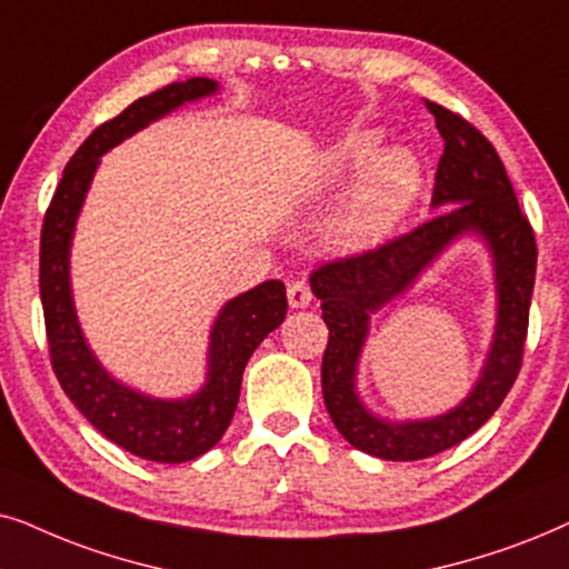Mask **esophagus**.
I'll return each mask as SVG.
<instances>
[{"instance_id":"esophagus-1","label":"esophagus","mask_w":569,"mask_h":569,"mask_svg":"<svg viewBox=\"0 0 569 569\" xmlns=\"http://www.w3.org/2000/svg\"><path fill=\"white\" fill-rule=\"evenodd\" d=\"M289 305L293 309H305L312 305V291H309V283L307 280H291L289 283Z\"/></svg>"}]
</instances>
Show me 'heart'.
I'll return each instance as SVG.
<instances>
[{
  "instance_id": "1",
  "label": "heart",
  "mask_w": 569,
  "mask_h": 569,
  "mask_svg": "<svg viewBox=\"0 0 569 569\" xmlns=\"http://www.w3.org/2000/svg\"><path fill=\"white\" fill-rule=\"evenodd\" d=\"M382 148L380 130H361L315 161L309 177L315 197H332L351 187L328 229L332 247L343 252H361L390 239L419 197L421 166L416 156L403 148Z\"/></svg>"
}]
</instances>
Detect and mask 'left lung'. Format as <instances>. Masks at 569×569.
Returning a JSON list of instances; mask_svg holds the SVG:
<instances>
[{
    "label": "left lung",
    "mask_w": 569,
    "mask_h": 569,
    "mask_svg": "<svg viewBox=\"0 0 569 569\" xmlns=\"http://www.w3.org/2000/svg\"><path fill=\"white\" fill-rule=\"evenodd\" d=\"M445 140L429 223L380 249L322 264L309 286L322 301L330 338L322 356V396L348 445L382 460H421L463 442L491 419L520 372L528 309L536 280V239L497 150L463 117L427 103ZM466 236L485 241L492 257L498 320L480 380L450 412L392 422L368 411L355 375L371 315L397 300L439 256Z\"/></svg>",
    "instance_id": "1"
}]
</instances>
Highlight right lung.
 Returning <instances> with one entry per match:
<instances>
[{
  "label": "right lung",
  "mask_w": 569,
  "mask_h": 569,
  "mask_svg": "<svg viewBox=\"0 0 569 569\" xmlns=\"http://www.w3.org/2000/svg\"><path fill=\"white\" fill-rule=\"evenodd\" d=\"M210 78L171 82L142 96L119 117L98 127L70 158L41 231V305L47 320L51 367L67 398L113 445L153 463H187L216 448L239 403L241 375L254 348L286 320V286L264 280L226 301L210 328L208 372L187 398H156L117 380L98 361L80 328L70 280V249L86 194L101 156L146 130L179 106L216 96Z\"/></svg>",
  "instance_id": "add662e5"
}]
</instances>
